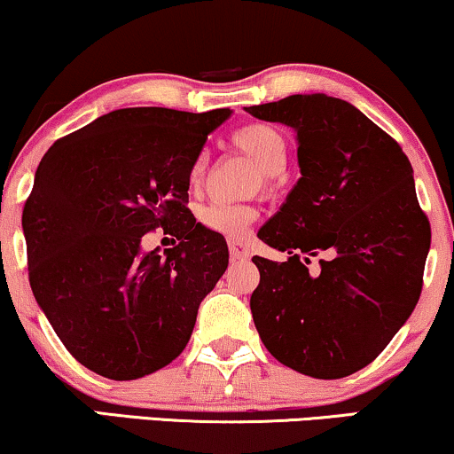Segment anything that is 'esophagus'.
Segmentation results:
<instances>
[{"mask_svg":"<svg viewBox=\"0 0 454 454\" xmlns=\"http://www.w3.org/2000/svg\"><path fill=\"white\" fill-rule=\"evenodd\" d=\"M228 249H231L232 260H247L249 257V247L240 239H228Z\"/></svg>","mask_w":454,"mask_h":454,"instance_id":"34e87169","label":"esophagus"}]
</instances>
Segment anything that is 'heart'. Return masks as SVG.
Listing matches in <instances>:
<instances>
[{"mask_svg":"<svg viewBox=\"0 0 454 454\" xmlns=\"http://www.w3.org/2000/svg\"><path fill=\"white\" fill-rule=\"evenodd\" d=\"M232 142L260 165L266 176H277L289 159L286 137L268 123H247L232 131ZM207 153H199L191 165V182L197 184L207 171ZM270 180V177H266ZM257 209L247 203H211L200 209L199 220L209 231L223 237H240L255 222Z\"/></svg>","mask_w":454,"mask_h":454,"instance_id":"b5f03b06","label":"heart"}]
</instances>
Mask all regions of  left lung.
<instances>
[{
    "instance_id": "8db88e82",
    "label": "left lung",
    "mask_w": 454,
    "mask_h": 454,
    "mask_svg": "<svg viewBox=\"0 0 454 454\" xmlns=\"http://www.w3.org/2000/svg\"><path fill=\"white\" fill-rule=\"evenodd\" d=\"M247 111L297 131L301 169L257 232L286 257L254 255V323L278 363L341 380L386 349L421 295L432 228L411 160L346 100L295 94ZM320 253L330 257L309 267Z\"/></svg>"
}]
</instances>
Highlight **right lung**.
<instances>
[{
	"mask_svg": "<svg viewBox=\"0 0 454 454\" xmlns=\"http://www.w3.org/2000/svg\"><path fill=\"white\" fill-rule=\"evenodd\" d=\"M231 108H119L50 146L22 209L28 283L74 360L114 381L168 366L228 266L194 220L191 165ZM157 227L178 245L142 254Z\"/></svg>",
	"mask_w": 454,
	"mask_h": 454,
	"instance_id": "right-lung-1",
	"label": "right lung"
}]
</instances>
